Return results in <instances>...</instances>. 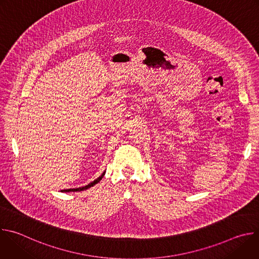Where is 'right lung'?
I'll use <instances>...</instances> for the list:
<instances>
[{
  "instance_id": "add662e5",
  "label": "right lung",
  "mask_w": 259,
  "mask_h": 259,
  "mask_svg": "<svg viewBox=\"0 0 259 259\" xmlns=\"http://www.w3.org/2000/svg\"><path fill=\"white\" fill-rule=\"evenodd\" d=\"M104 174H105V171L98 177V178H96L95 180H93L92 182H90L89 184H87V186H85V187H82V188H77V189H67V190H62L61 192L63 193H69V192H81V191H84V190H87V189H90L91 187H93V186H95L96 183H98L101 179H102V177L104 176Z\"/></svg>"
}]
</instances>
